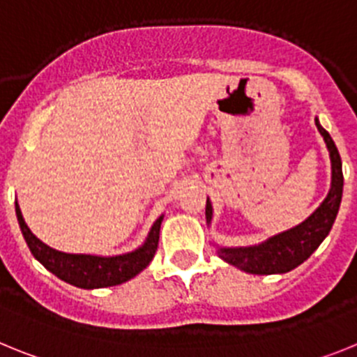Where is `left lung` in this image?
<instances>
[{
	"instance_id": "obj_1",
	"label": "left lung",
	"mask_w": 357,
	"mask_h": 357,
	"mask_svg": "<svg viewBox=\"0 0 357 357\" xmlns=\"http://www.w3.org/2000/svg\"><path fill=\"white\" fill-rule=\"evenodd\" d=\"M318 130L324 135L327 148L331 153V164H333V184L327 198L321 202V206L314 211L311 216L289 229L282 234H277L268 241L255 245V247H238V248H218V254L223 261L232 266L245 270L255 275H272V273H286L298 264L304 263L309 255L313 254L320 243L326 239L333 229V223L338 214L340 204L343 195V172H342V157L334 144L333 137L326 128H321L318 119H314ZM207 223L213 218V207L207 200L206 206Z\"/></svg>"
}]
</instances>
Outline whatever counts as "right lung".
<instances>
[{"mask_svg":"<svg viewBox=\"0 0 357 357\" xmlns=\"http://www.w3.org/2000/svg\"><path fill=\"white\" fill-rule=\"evenodd\" d=\"M15 214H17V222L24 236V241H26L33 257L46 270L55 273L59 279L84 289L121 284V282H127L128 279L143 272L155 255L157 245H159L160 222H162V216H160L151 227L143 247L137 248L135 252L116 255V257H98V255L64 254V252L53 250L31 234V230L24 223L17 202H15Z\"/></svg>","mask_w":357,"mask_h":357,"instance_id":"obj_1","label":"right lung"}]
</instances>
